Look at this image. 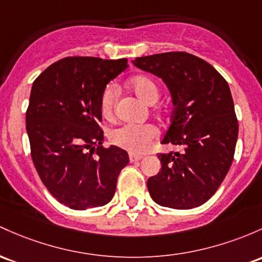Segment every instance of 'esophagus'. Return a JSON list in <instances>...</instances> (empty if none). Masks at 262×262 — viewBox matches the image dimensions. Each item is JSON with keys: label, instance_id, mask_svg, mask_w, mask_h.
Segmentation results:
<instances>
[{"label": "esophagus", "instance_id": "esophagus-1", "mask_svg": "<svg viewBox=\"0 0 262 262\" xmlns=\"http://www.w3.org/2000/svg\"><path fill=\"white\" fill-rule=\"evenodd\" d=\"M140 159H142V157H138V155H133V154L129 155V162L130 163H137L139 162Z\"/></svg>", "mask_w": 262, "mask_h": 262}]
</instances>
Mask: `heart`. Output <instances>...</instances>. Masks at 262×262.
Segmentation results:
<instances>
[{
	"label": "heart",
	"instance_id": "b5f03b06",
	"mask_svg": "<svg viewBox=\"0 0 262 262\" xmlns=\"http://www.w3.org/2000/svg\"><path fill=\"white\" fill-rule=\"evenodd\" d=\"M134 93L146 104H153L159 98V88L150 77L138 76L129 82ZM118 96V87L109 83L103 89L99 99L100 113L104 118H112ZM159 132L153 124H123L109 133L113 145L129 151L130 154H143L150 149Z\"/></svg>",
	"mask_w": 262,
	"mask_h": 262
}]
</instances>
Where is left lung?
Instances as JSON below:
<instances>
[{
	"label": "left lung",
	"mask_w": 262,
	"mask_h": 262,
	"mask_svg": "<svg viewBox=\"0 0 262 262\" xmlns=\"http://www.w3.org/2000/svg\"><path fill=\"white\" fill-rule=\"evenodd\" d=\"M133 63L168 85L174 111L162 144L182 149L158 153L162 170L148 179L149 194L166 208L203 205L234 160L238 123L228 82L211 64L186 52L137 57Z\"/></svg>",
	"instance_id": "obj_1"
}]
</instances>
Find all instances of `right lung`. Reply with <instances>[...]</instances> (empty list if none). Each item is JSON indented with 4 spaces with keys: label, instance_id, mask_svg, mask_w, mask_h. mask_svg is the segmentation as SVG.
<instances>
[{
    "label": "right lung",
    "instance_id": "right-lung-1",
    "mask_svg": "<svg viewBox=\"0 0 262 262\" xmlns=\"http://www.w3.org/2000/svg\"><path fill=\"white\" fill-rule=\"evenodd\" d=\"M128 67V59L67 57L34 79L26 112L31 157L48 191L74 210L103 206L113 198L129 163L118 146H103L99 99Z\"/></svg>",
    "mask_w": 262,
    "mask_h": 262
}]
</instances>
